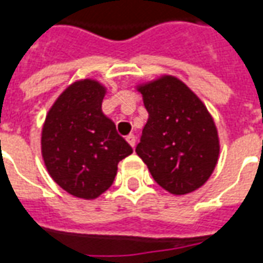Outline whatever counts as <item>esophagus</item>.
Listing matches in <instances>:
<instances>
[{
    "instance_id": "esophagus-1",
    "label": "esophagus",
    "mask_w": 263,
    "mask_h": 263,
    "mask_svg": "<svg viewBox=\"0 0 263 263\" xmlns=\"http://www.w3.org/2000/svg\"><path fill=\"white\" fill-rule=\"evenodd\" d=\"M126 142L129 143V145H131L132 148H134V146H135V143H137V138H135V135H128V137H126Z\"/></svg>"
}]
</instances>
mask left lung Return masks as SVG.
<instances>
[{
    "mask_svg": "<svg viewBox=\"0 0 263 263\" xmlns=\"http://www.w3.org/2000/svg\"><path fill=\"white\" fill-rule=\"evenodd\" d=\"M149 118L137 154L155 182L169 193H192L214 172L220 141L203 101L173 76L137 87Z\"/></svg>",
    "mask_w": 263,
    "mask_h": 263,
    "instance_id": "1",
    "label": "left lung"
}]
</instances>
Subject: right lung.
<instances>
[{"instance_id": "right-lung-1", "label": "right lung", "mask_w": 263, "mask_h": 263, "mask_svg": "<svg viewBox=\"0 0 263 263\" xmlns=\"http://www.w3.org/2000/svg\"><path fill=\"white\" fill-rule=\"evenodd\" d=\"M107 88L92 79L74 81L49 109L42 128V158L60 187L92 200L108 190L120 160L132 148L101 109Z\"/></svg>"}]
</instances>
